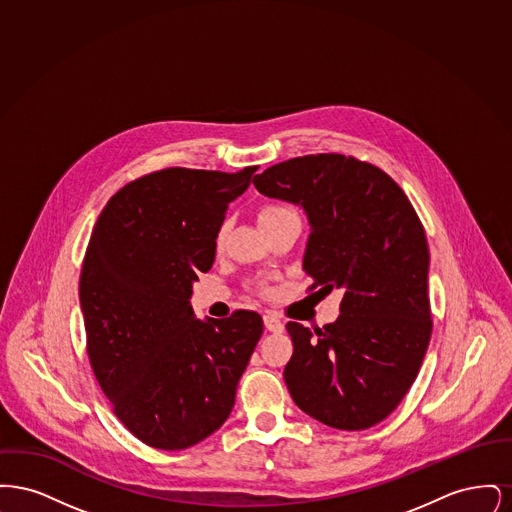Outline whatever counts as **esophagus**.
<instances>
[{"mask_svg":"<svg viewBox=\"0 0 512 512\" xmlns=\"http://www.w3.org/2000/svg\"><path fill=\"white\" fill-rule=\"evenodd\" d=\"M263 322H265V328H267L268 332H274V334L284 332V324H282V320L276 317L274 313H267V315H263Z\"/></svg>","mask_w":512,"mask_h":512,"instance_id":"34e87169","label":"esophagus"}]
</instances>
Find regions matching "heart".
Wrapping results in <instances>:
<instances>
[{
    "label": "heart",
    "mask_w": 512,
    "mask_h": 512,
    "mask_svg": "<svg viewBox=\"0 0 512 512\" xmlns=\"http://www.w3.org/2000/svg\"><path fill=\"white\" fill-rule=\"evenodd\" d=\"M288 213H292V211H290V209H286V207L270 205V207H265V209L259 213V220H261V224H263V222H268V220L284 217V215H288ZM224 236H226V224H222L219 228V234H217V242H219V244L224 240Z\"/></svg>",
    "instance_id": "b5f03b06"
}]
</instances>
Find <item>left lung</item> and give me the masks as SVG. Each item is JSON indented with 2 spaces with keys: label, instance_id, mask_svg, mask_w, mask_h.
<instances>
[{
  "label": "left lung",
  "instance_id": "8db88e82",
  "mask_svg": "<svg viewBox=\"0 0 512 512\" xmlns=\"http://www.w3.org/2000/svg\"><path fill=\"white\" fill-rule=\"evenodd\" d=\"M253 184L305 211L311 288L345 290L324 330L286 324L295 405L338 430L382 422L413 386L432 336L430 251L409 197L378 167L338 153L278 163Z\"/></svg>",
  "mask_w": 512,
  "mask_h": 512
}]
</instances>
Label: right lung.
<instances>
[{"instance_id": "right-lung-1", "label": "right lung", "mask_w": 512, "mask_h": 512, "mask_svg": "<svg viewBox=\"0 0 512 512\" xmlns=\"http://www.w3.org/2000/svg\"><path fill=\"white\" fill-rule=\"evenodd\" d=\"M240 172L165 169L113 195L80 274L88 357L122 424L155 449H186L219 430L263 334V318H195L197 272L213 267Z\"/></svg>"}]
</instances>
